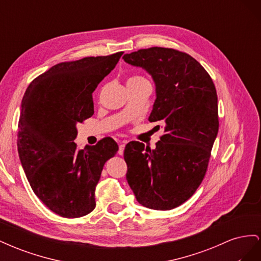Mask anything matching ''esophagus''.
<instances>
[{
	"label": "esophagus",
	"mask_w": 261,
	"mask_h": 261,
	"mask_svg": "<svg viewBox=\"0 0 261 261\" xmlns=\"http://www.w3.org/2000/svg\"><path fill=\"white\" fill-rule=\"evenodd\" d=\"M126 144H127V140H123L122 143L120 144V146H118V151H117V153L118 154H123L124 153V149H125V146H126Z\"/></svg>",
	"instance_id": "esophagus-1"
}]
</instances>
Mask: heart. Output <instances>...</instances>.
Returning <instances> with one entry per match:
<instances>
[{
    "label": "heart",
    "instance_id": "heart-1",
    "mask_svg": "<svg viewBox=\"0 0 261 261\" xmlns=\"http://www.w3.org/2000/svg\"><path fill=\"white\" fill-rule=\"evenodd\" d=\"M143 81H146L144 77H141V76H132L129 80H128L127 84L128 83H138V82H143Z\"/></svg>",
    "mask_w": 261,
    "mask_h": 261
}]
</instances>
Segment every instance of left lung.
I'll list each match as a JSON object with an SVG mask.
<instances>
[{
  "instance_id": "1",
  "label": "left lung",
  "mask_w": 261,
  "mask_h": 261,
  "mask_svg": "<svg viewBox=\"0 0 261 261\" xmlns=\"http://www.w3.org/2000/svg\"><path fill=\"white\" fill-rule=\"evenodd\" d=\"M123 59L151 75L156 98L149 121L164 124L154 149L139 141L126 145V179L140 204L174 209L191 198L207 172L219 130L215 84L199 62L174 49L153 46Z\"/></svg>"
}]
</instances>
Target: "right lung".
<instances>
[{
    "label": "right lung",
    "instance_id": "add662e5",
    "mask_svg": "<svg viewBox=\"0 0 261 261\" xmlns=\"http://www.w3.org/2000/svg\"><path fill=\"white\" fill-rule=\"evenodd\" d=\"M123 52L52 66L30 83L21 100L17 148L34 193L64 218L96 207L94 191L105 163L118 146L112 138L78 149L77 124L93 115L92 92Z\"/></svg>",
    "mask_w": 261,
    "mask_h": 261
}]
</instances>
